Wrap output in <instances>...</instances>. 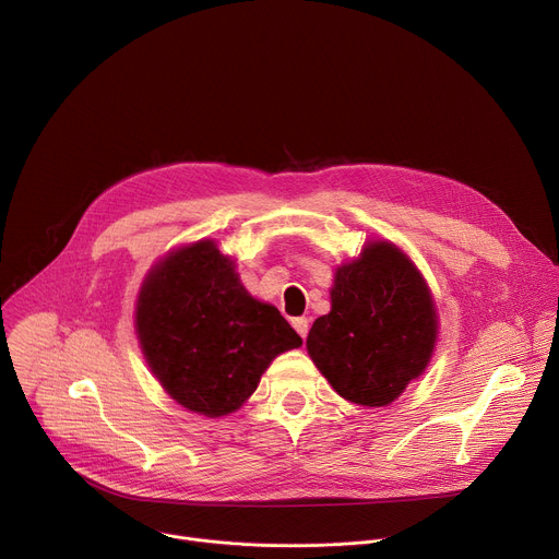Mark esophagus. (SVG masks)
<instances>
[{
  "instance_id": "34e87169",
  "label": "esophagus",
  "mask_w": 559,
  "mask_h": 559,
  "mask_svg": "<svg viewBox=\"0 0 559 559\" xmlns=\"http://www.w3.org/2000/svg\"><path fill=\"white\" fill-rule=\"evenodd\" d=\"M292 325H294V330L298 332V336L305 341V338H307V332H309V321H307V318H294Z\"/></svg>"
}]
</instances>
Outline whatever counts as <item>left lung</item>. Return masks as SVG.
I'll return each instance as SVG.
<instances>
[{"label":"left lung","mask_w":559,"mask_h":559,"mask_svg":"<svg viewBox=\"0 0 559 559\" xmlns=\"http://www.w3.org/2000/svg\"><path fill=\"white\" fill-rule=\"evenodd\" d=\"M330 313L316 318L307 354L345 401L386 407L425 373L438 309L416 263L391 241H367L336 267Z\"/></svg>","instance_id":"obj_1"}]
</instances>
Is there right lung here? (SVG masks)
<instances>
[{
	"label": "right lung",
	"instance_id": "right-lung-1",
	"mask_svg": "<svg viewBox=\"0 0 559 559\" xmlns=\"http://www.w3.org/2000/svg\"><path fill=\"white\" fill-rule=\"evenodd\" d=\"M147 367L175 403L221 418L257 391L272 360L302 345L281 311L254 298L212 238L168 252L134 311Z\"/></svg>",
	"mask_w": 559,
	"mask_h": 559
}]
</instances>
